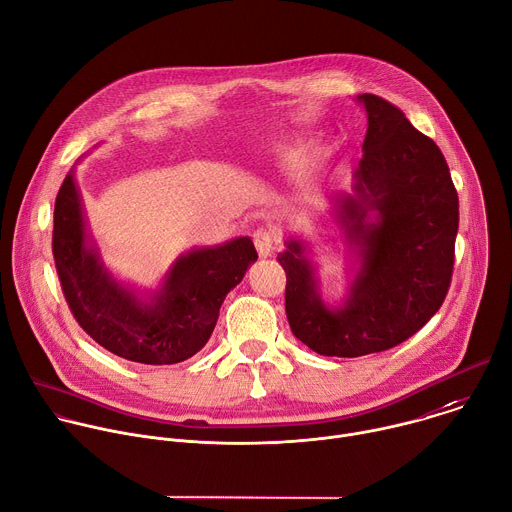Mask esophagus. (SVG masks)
I'll use <instances>...</instances> for the list:
<instances>
[{"label": "esophagus", "instance_id": "1", "mask_svg": "<svg viewBox=\"0 0 512 512\" xmlns=\"http://www.w3.org/2000/svg\"><path fill=\"white\" fill-rule=\"evenodd\" d=\"M253 241H255V247H257L259 257H269V255L273 253V249H275V237H273V233L267 231V229L255 231Z\"/></svg>", "mask_w": 512, "mask_h": 512}]
</instances>
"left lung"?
<instances>
[{
    "label": "left lung",
    "mask_w": 512,
    "mask_h": 512,
    "mask_svg": "<svg viewBox=\"0 0 512 512\" xmlns=\"http://www.w3.org/2000/svg\"><path fill=\"white\" fill-rule=\"evenodd\" d=\"M356 102L368 114L364 154L327 223L346 249L344 297H321L313 243L289 237L277 255L293 335L335 358L390 350L426 325L450 287L458 233V195L434 140L376 94Z\"/></svg>",
    "instance_id": "8db88e82"
}]
</instances>
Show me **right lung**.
Here are the masks:
<instances>
[{"mask_svg": "<svg viewBox=\"0 0 512 512\" xmlns=\"http://www.w3.org/2000/svg\"><path fill=\"white\" fill-rule=\"evenodd\" d=\"M52 251L82 329L108 352L148 366L179 364L203 350L227 293L257 261L251 237H235L183 253L156 289L116 277L90 233L76 164L56 197Z\"/></svg>", "mask_w": 512, "mask_h": 512, "instance_id": "1", "label": "right lung"}]
</instances>
